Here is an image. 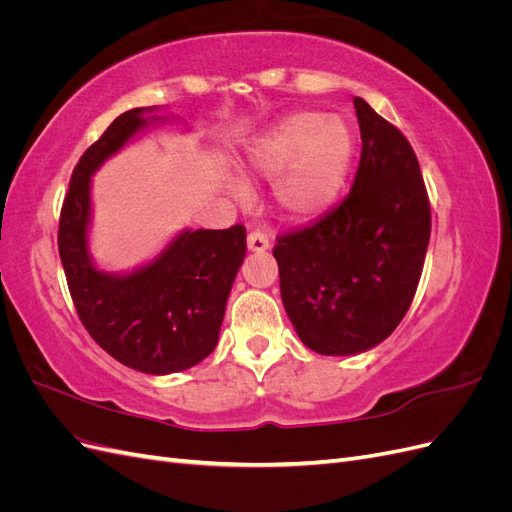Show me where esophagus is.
I'll return each instance as SVG.
<instances>
[{"instance_id": "esophagus-1", "label": "esophagus", "mask_w": 512, "mask_h": 512, "mask_svg": "<svg viewBox=\"0 0 512 512\" xmlns=\"http://www.w3.org/2000/svg\"><path fill=\"white\" fill-rule=\"evenodd\" d=\"M247 250L250 252L269 250V237L262 230H252L250 235H247Z\"/></svg>"}]
</instances>
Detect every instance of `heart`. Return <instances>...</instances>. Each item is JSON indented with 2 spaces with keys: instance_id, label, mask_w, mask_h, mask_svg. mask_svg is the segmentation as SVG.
Instances as JSON below:
<instances>
[{
  "instance_id": "obj_1",
  "label": "heart",
  "mask_w": 512,
  "mask_h": 512,
  "mask_svg": "<svg viewBox=\"0 0 512 512\" xmlns=\"http://www.w3.org/2000/svg\"><path fill=\"white\" fill-rule=\"evenodd\" d=\"M354 132L342 117L299 111L256 138L247 151L252 173L275 179L273 198L288 220L309 222L342 194L354 160Z\"/></svg>"
}]
</instances>
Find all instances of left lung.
<instances>
[{"label":"left lung","instance_id":"obj_1","mask_svg":"<svg viewBox=\"0 0 512 512\" xmlns=\"http://www.w3.org/2000/svg\"><path fill=\"white\" fill-rule=\"evenodd\" d=\"M361 162L327 215L277 237L286 314L318 354L365 352L406 316L421 280L431 209L416 153L393 123L354 98Z\"/></svg>","mask_w":512,"mask_h":512}]
</instances>
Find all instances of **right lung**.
<instances>
[{
    "label": "right lung",
    "instance_id": "right-lung-1",
    "mask_svg": "<svg viewBox=\"0 0 512 512\" xmlns=\"http://www.w3.org/2000/svg\"><path fill=\"white\" fill-rule=\"evenodd\" d=\"M153 108H132L74 166L59 215V258L83 327L136 371L166 376L198 365L218 346L226 301L245 258V226L183 230L149 265L126 275L94 267L87 250L91 175L141 132Z\"/></svg>",
    "mask_w": 512,
    "mask_h": 512
}]
</instances>
